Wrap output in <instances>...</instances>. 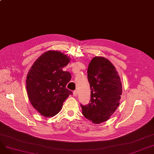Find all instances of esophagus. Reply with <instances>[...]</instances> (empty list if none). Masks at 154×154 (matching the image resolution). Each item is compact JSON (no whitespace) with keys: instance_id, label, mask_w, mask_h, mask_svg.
<instances>
[{"instance_id":"obj_1","label":"esophagus","mask_w":154,"mask_h":154,"mask_svg":"<svg viewBox=\"0 0 154 154\" xmlns=\"http://www.w3.org/2000/svg\"><path fill=\"white\" fill-rule=\"evenodd\" d=\"M73 95H74V97H76L77 95V92L76 91H74V92H73Z\"/></svg>"}]
</instances>
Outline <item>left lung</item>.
Masks as SVG:
<instances>
[{
	"label": "left lung",
	"instance_id": "8db88e82",
	"mask_svg": "<svg viewBox=\"0 0 154 154\" xmlns=\"http://www.w3.org/2000/svg\"><path fill=\"white\" fill-rule=\"evenodd\" d=\"M87 77L91 100L82 105L84 116L94 124L107 120L119 106L122 83L115 67L103 57H95L88 65Z\"/></svg>",
	"mask_w": 154,
	"mask_h": 154
}]
</instances>
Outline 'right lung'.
<instances>
[{"mask_svg":"<svg viewBox=\"0 0 154 154\" xmlns=\"http://www.w3.org/2000/svg\"><path fill=\"white\" fill-rule=\"evenodd\" d=\"M69 62L70 59L63 53L49 51L39 57L28 73L29 99L32 106L44 117L57 114L63 102L72 94L66 87L71 79L70 73L62 70Z\"/></svg>","mask_w":154,"mask_h":154,"instance_id":"obj_1","label":"right lung"}]
</instances>
